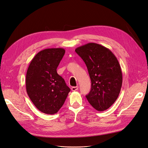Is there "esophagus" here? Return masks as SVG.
Wrapping results in <instances>:
<instances>
[{
    "label": "esophagus",
    "mask_w": 148,
    "mask_h": 148,
    "mask_svg": "<svg viewBox=\"0 0 148 148\" xmlns=\"http://www.w3.org/2000/svg\"><path fill=\"white\" fill-rule=\"evenodd\" d=\"M79 88V87L77 86H73L72 88H71V90H72L73 91H77Z\"/></svg>",
    "instance_id": "esophagus-1"
}]
</instances>
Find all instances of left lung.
Instances as JSON below:
<instances>
[{"label":"left lung","instance_id":"left-lung-1","mask_svg":"<svg viewBox=\"0 0 148 148\" xmlns=\"http://www.w3.org/2000/svg\"><path fill=\"white\" fill-rule=\"evenodd\" d=\"M75 51L86 64L91 81L87 100L97 111L107 110L117 99L123 83L116 57L108 48L94 42L78 47Z\"/></svg>","mask_w":148,"mask_h":148}]
</instances>
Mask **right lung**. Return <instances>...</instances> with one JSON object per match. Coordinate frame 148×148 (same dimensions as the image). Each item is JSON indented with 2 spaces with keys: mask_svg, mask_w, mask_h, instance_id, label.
I'll use <instances>...</instances> for the list:
<instances>
[{
  "mask_svg": "<svg viewBox=\"0 0 148 148\" xmlns=\"http://www.w3.org/2000/svg\"><path fill=\"white\" fill-rule=\"evenodd\" d=\"M64 53L63 48L44 49L32 60L27 69V92L35 106L44 113H57L71 90L57 72Z\"/></svg>",
  "mask_w": 148,
  "mask_h": 148,
  "instance_id": "add662e5",
  "label": "right lung"
}]
</instances>
